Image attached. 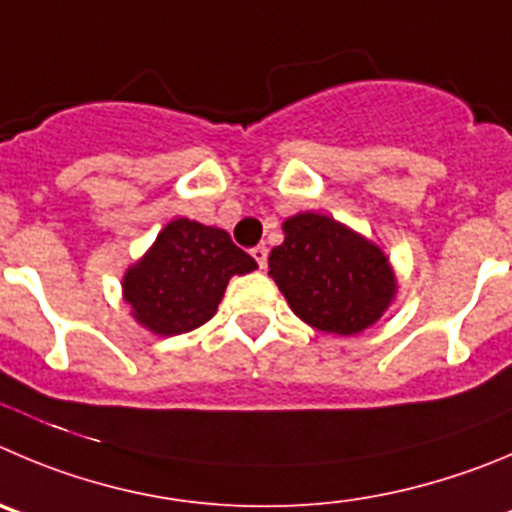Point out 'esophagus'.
<instances>
[{
    "label": "esophagus",
    "mask_w": 512,
    "mask_h": 512,
    "mask_svg": "<svg viewBox=\"0 0 512 512\" xmlns=\"http://www.w3.org/2000/svg\"><path fill=\"white\" fill-rule=\"evenodd\" d=\"M250 255H252V260H255L257 265H260V270H262V267L267 265V247H265V245H257V247H252V250H250Z\"/></svg>",
    "instance_id": "1"
}]
</instances>
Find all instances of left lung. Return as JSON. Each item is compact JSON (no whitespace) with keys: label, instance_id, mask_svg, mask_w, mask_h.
Masks as SVG:
<instances>
[{"label":"left lung","instance_id":"obj_1","mask_svg":"<svg viewBox=\"0 0 512 512\" xmlns=\"http://www.w3.org/2000/svg\"><path fill=\"white\" fill-rule=\"evenodd\" d=\"M283 245L270 252V278L308 326L356 336L374 326L396 298V272L376 242L318 212L283 222Z\"/></svg>","mask_w":512,"mask_h":512}]
</instances>
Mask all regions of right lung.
Segmentation results:
<instances>
[{
	"instance_id": "1",
	"label": "right lung",
	"mask_w": 512,
	"mask_h": 512,
	"mask_svg": "<svg viewBox=\"0 0 512 512\" xmlns=\"http://www.w3.org/2000/svg\"><path fill=\"white\" fill-rule=\"evenodd\" d=\"M255 267L224 229L179 217L128 267L123 300L138 326L164 338L179 336L217 313L232 275H247Z\"/></svg>"
}]
</instances>
